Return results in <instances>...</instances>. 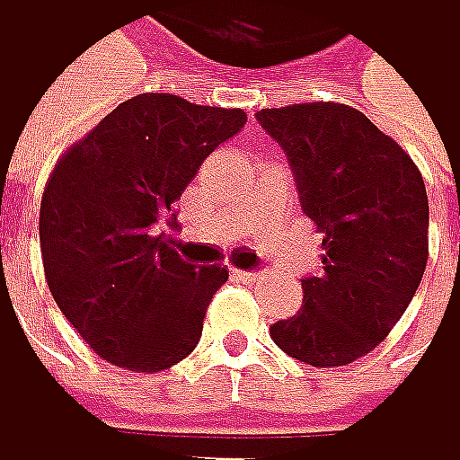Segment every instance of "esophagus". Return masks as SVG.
Returning <instances> with one entry per match:
<instances>
[{"instance_id": "1", "label": "esophagus", "mask_w": 460, "mask_h": 460, "mask_svg": "<svg viewBox=\"0 0 460 460\" xmlns=\"http://www.w3.org/2000/svg\"><path fill=\"white\" fill-rule=\"evenodd\" d=\"M234 278H240L245 283H259V280H264V272H256V270H234Z\"/></svg>"}]
</instances>
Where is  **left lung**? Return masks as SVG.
<instances>
[{
	"label": "left lung",
	"instance_id": "obj_1",
	"mask_svg": "<svg viewBox=\"0 0 460 460\" xmlns=\"http://www.w3.org/2000/svg\"><path fill=\"white\" fill-rule=\"evenodd\" d=\"M322 232V272L303 278L297 316L272 341L314 368L349 366L403 316L429 261V196L411 157L363 111L343 103L261 109Z\"/></svg>",
	"mask_w": 460,
	"mask_h": 460
}]
</instances>
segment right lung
<instances>
[{
    "label": "right lung",
    "instance_id": "obj_1",
    "mask_svg": "<svg viewBox=\"0 0 460 460\" xmlns=\"http://www.w3.org/2000/svg\"><path fill=\"white\" fill-rule=\"evenodd\" d=\"M245 122L240 109L136 94L54 166L40 201L46 280L65 319L109 363L155 374L196 349L228 270L185 261L163 220L177 228L174 201Z\"/></svg>",
    "mask_w": 460,
    "mask_h": 460
}]
</instances>
